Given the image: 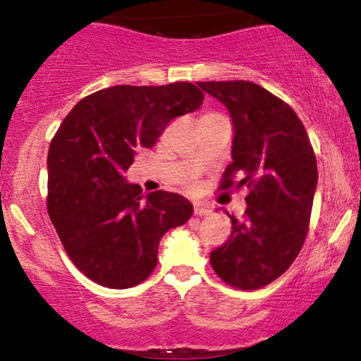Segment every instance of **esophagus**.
Masks as SVG:
<instances>
[{
    "mask_svg": "<svg viewBox=\"0 0 361 361\" xmlns=\"http://www.w3.org/2000/svg\"><path fill=\"white\" fill-rule=\"evenodd\" d=\"M210 212H212V210H210V207H207V205H195V209H193V214L195 215H198V217H202V215H209Z\"/></svg>",
    "mask_w": 361,
    "mask_h": 361,
    "instance_id": "1",
    "label": "esophagus"
}]
</instances>
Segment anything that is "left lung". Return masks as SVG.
I'll return each mask as SVG.
<instances>
[{
	"label": "left lung",
	"mask_w": 361,
	"mask_h": 361,
	"mask_svg": "<svg viewBox=\"0 0 361 361\" xmlns=\"http://www.w3.org/2000/svg\"><path fill=\"white\" fill-rule=\"evenodd\" d=\"M233 118V163L221 188L239 173L250 195L243 221L210 252V264L226 283L255 290L288 270L307 235L317 186V163L304 123L285 102L250 81L198 82Z\"/></svg>",
	"instance_id": "8db88e82"
}]
</instances>
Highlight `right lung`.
<instances>
[{
	"instance_id": "1",
	"label": "right lung",
	"mask_w": 361,
	"mask_h": 361,
	"mask_svg": "<svg viewBox=\"0 0 361 361\" xmlns=\"http://www.w3.org/2000/svg\"><path fill=\"white\" fill-rule=\"evenodd\" d=\"M204 93L192 82L111 86L82 98L62 120L47 156L49 217L66 252L90 280L130 288L151 275L157 246L192 217L185 197L128 183L139 147H152Z\"/></svg>"
}]
</instances>
